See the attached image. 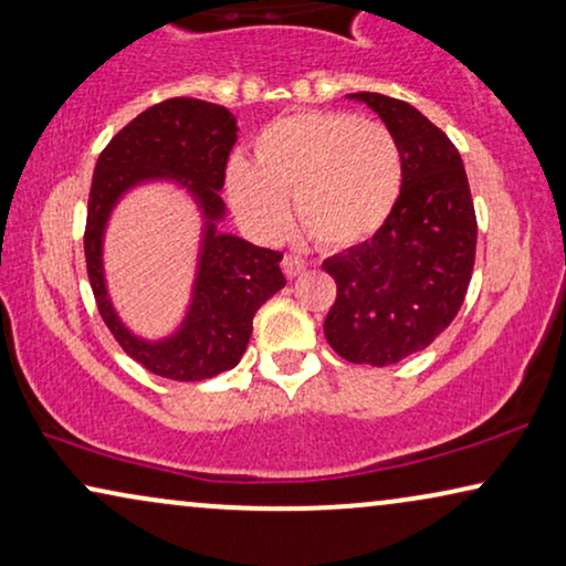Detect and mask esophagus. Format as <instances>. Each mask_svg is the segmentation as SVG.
Returning a JSON list of instances; mask_svg holds the SVG:
<instances>
[{
  "label": "esophagus",
  "instance_id": "34e87169",
  "mask_svg": "<svg viewBox=\"0 0 566 566\" xmlns=\"http://www.w3.org/2000/svg\"><path fill=\"white\" fill-rule=\"evenodd\" d=\"M282 269H284V274L290 276V280H294V276H300L302 272H305L307 261L302 256H294V253H286V256L282 259Z\"/></svg>",
  "mask_w": 566,
  "mask_h": 566
}]
</instances>
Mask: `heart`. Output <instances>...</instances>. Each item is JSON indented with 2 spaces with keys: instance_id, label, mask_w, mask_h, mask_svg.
Here are the masks:
<instances>
[{
  "instance_id": "1",
  "label": "heart",
  "mask_w": 566,
  "mask_h": 566,
  "mask_svg": "<svg viewBox=\"0 0 566 566\" xmlns=\"http://www.w3.org/2000/svg\"><path fill=\"white\" fill-rule=\"evenodd\" d=\"M402 192V156L381 123L313 109L269 123L253 140V166H228L235 212L259 233L297 226L323 249H354L385 228Z\"/></svg>"
}]
</instances>
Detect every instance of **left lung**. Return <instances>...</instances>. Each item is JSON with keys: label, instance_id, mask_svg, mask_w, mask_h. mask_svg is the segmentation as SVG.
Listing matches in <instances>:
<instances>
[{"label": "left lung", "instance_id": "obj_1", "mask_svg": "<svg viewBox=\"0 0 566 566\" xmlns=\"http://www.w3.org/2000/svg\"><path fill=\"white\" fill-rule=\"evenodd\" d=\"M385 120L402 156V192L371 241L325 259L336 302L323 333L338 356L387 366L449 328L474 269L476 214L453 143L408 102L354 94Z\"/></svg>", "mask_w": 566, "mask_h": 566}]
</instances>
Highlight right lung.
<instances>
[{
    "mask_svg": "<svg viewBox=\"0 0 566 566\" xmlns=\"http://www.w3.org/2000/svg\"><path fill=\"white\" fill-rule=\"evenodd\" d=\"M235 117L212 102L174 97L127 123L94 166L86 207L84 256L102 321L127 356L158 377L202 381L233 369L249 346L253 315L286 284L282 253L243 238L218 233L226 205L228 156L238 140ZM169 176L185 184L206 212V241L193 307L177 337L148 345L116 321L101 272V233L119 195L146 178Z\"/></svg>",
    "mask_w": 566,
    "mask_h": 566,
    "instance_id": "obj_1",
    "label": "right lung"
}]
</instances>
